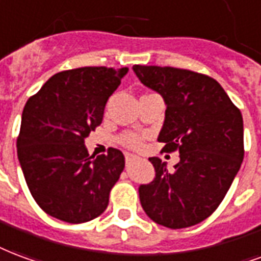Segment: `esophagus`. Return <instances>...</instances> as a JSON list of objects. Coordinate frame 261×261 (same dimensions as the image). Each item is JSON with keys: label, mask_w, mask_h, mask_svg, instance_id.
Returning a JSON list of instances; mask_svg holds the SVG:
<instances>
[{"label": "esophagus", "mask_w": 261, "mask_h": 261, "mask_svg": "<svg viewBox=\"0 0 261 261\" xmlns=\"http://www.w3.org/2000/svg\"><path fill=\"white\" fill-rule=\"evenodd\" d=\"M136 159H139L138 155H135V154H126L125 155V160H126V164H129V163H132V161H135Z\"/></svg>", "instance_id": "obj_1"}]
</instances>
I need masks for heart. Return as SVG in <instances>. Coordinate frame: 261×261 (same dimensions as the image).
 Instances as JSON below:
<instances>
[{
    "label": "heart",
    "instance_id": "1",
    "mask_svg": "<svg viewBox=\"0 0 261 261\" xmlns=\"http://www.w3.org/2000/svg\"><path fill=\"white\" fill-rule=\"evenodd\" d=\"M122 140L123 143L128 144V146H139V143H140V139L136 135H125Z\"/></svg>",
    "mask_w": 261,
    "mask_h": 261
}]
</instances>
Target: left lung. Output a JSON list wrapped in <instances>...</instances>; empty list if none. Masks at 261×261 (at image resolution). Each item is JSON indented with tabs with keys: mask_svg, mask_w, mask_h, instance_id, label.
Returning <instances> with one entry per match:
<instances>
[{
	"mask_svg": "<svg viewBox=\"0 0 261 261\" xmlns=\"http://www.w3.org/2000/svg\"><path fill=\"white\" fill-rule=\"evenodd\" d=\"M144 86L164 98L159 142L179 151L174 170L150 157L155 176L139 186L144 213L163 227L188 228L220 206L243 161V119L213 77L171 66L135 65Z\"/></svg>",
	"mask_w": 261,
	"mask_h": 261,
	"instance_id": "obj_1",
	"label": "left lung"
}]
</instances>
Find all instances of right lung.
Wrapping results in <instances>:
<instances>
[{"mask_svg":"<svg viewBox=\"0 0 261 261\" xmlns=\"http://www.w3.org/2000/svg\"><path fill=\"white\" fill-rule=\"evenodd\" d=\"M128 68L85 66L55 73L22 114L18 159L36 203L69 224L96 218L125 167L118 149L89 155L85 139L101 123L108 98Z\"/></svg>","mask_w":261,"mask_h":261,"instance_id":"1","label":"right lung"}]
</instances>
